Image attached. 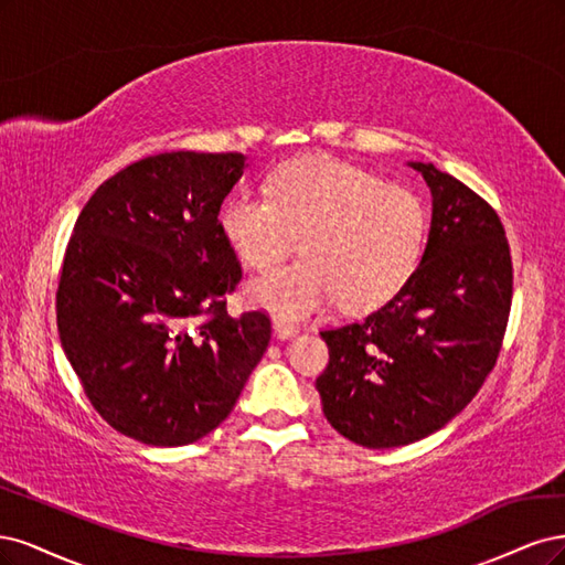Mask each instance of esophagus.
<instances>
[{"label":"esophagus","mask_w":565,"mask_h":565,"mask_svg":"<svg viewBox=\"0 0 565 565\" xmlns=\"http://www.w3.org/2000/svg\"><path fill=\"white\" fill-rule=\"evenodd\" d=\"M271 329H275V335L279 340H288V338H294L298 333L294 323H288L286 319H279V317H275V321H271Z\"/></svg>","instance_id":"34e87169"}]
</instances>
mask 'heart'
<instances>
[{"label":"heart","mask_w":565,"mask_h":565,"mask_svg":"<svg viewBox=\"0 0 565 565\" xmlns=\"http://www.w3.org/2000/svg\"><path fill=\"white\" fill-rule=\"evenodd\" d=\"M230 248L269 269L298 246L305 256L248 286V298L296 321L340 300L348 312L390 302L425 256L429 215L413 190L331 154L284 161L267 194L236 192L221 213Z\"/></svg>","instance_id":"b5f03b06"}]
</instances>
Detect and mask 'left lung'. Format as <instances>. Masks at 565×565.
<instances>
[{
	"instance_id": "8db88e82",
	"label": "left lung",
	"mask_w": 565,
	"mask_h": 565,
	"mask_svg": "<svg viewBox=\"0 0 565 565\" xmlns=\"http://www.w3.org/2000/svg\"><path fill=\"white\" fill-rule=\"evenodd\" d=\"M431 192L413 279L366 319L321 331L326 420L366 448L420 441L452 420L493 371L512 307V256L488 202L434 163L408 161Z\"/></svg>"
}]
</instances>
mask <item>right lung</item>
<instances>
[{"mask_svg": "<svg viewBox=\"0 0 565 565\" xmlns=\"http://www.w3.org/2000/svg\"><path fill=\"white\" fill-rule=\"evenodd\" d=\"M239 152H163L88 199L61 269L58 335L103 420L148 446H185L221 425L263 359L265 312L227 315L242 265L217 213Z\"/></svg>", "mask_w": 565, "mask_h": 565, "instance_id": "obj_1", "label": "right lung"}]
</instances>
